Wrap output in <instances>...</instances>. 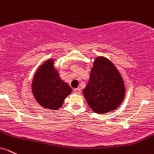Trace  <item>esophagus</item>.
Returning <instances> with one entry per match:
<instances>
[{"instance_id": "esophagus-1", "label": "esophagus", "mask_w": 154, "mask_h": 154, "mask_svg": "<svg viewBox=\"0 0 154 154\" xmlns=\"http://www.w3.org/2000/svg\"><path fill=\"white\" fill-rule=\"evenodd\" d=\"M73 92L77 94H81V89L79 88H77V89H73Z\"/></svg>"}]
</instances>
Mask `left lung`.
<instances>
[{
  "mask_svg": "<svg viewBox=\"0 0 154 154\" xmlns=\"http://www.w3.org/2000/svg\"><path fill=\"white\" fill-rule=\"evenodd\" d=\"M125 92L123 79L113 63L104 57H96L89 82L83 89L93 111L105 113L115 110L123 102Z\"/></svg>",
  "mask_w": 154,
  "mask_h": 154,
  "instance_id": "1",
  "label": "left lung"
}]
</instances>
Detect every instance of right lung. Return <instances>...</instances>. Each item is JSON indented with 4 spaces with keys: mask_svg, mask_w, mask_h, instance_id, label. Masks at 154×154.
<instances>
[{
    "mask_svg": "<svg viewBox=\"0 0 154 154\" xmlns=\"http://www.w3.org/2000/svg\"><path fill=\"white\" fill-rule=\"evenodd\" d=\"M54 63L53 59H49L43 63L32 82V92L36 101L43 108L50 110L59 109L72 91L68 83L60 79Z\"/></svg>",
    "mask_w": 154,
    "mask_h": 154,
    "instance_id": "obj_1",
    "label": "right lung"
}]
</instances>
